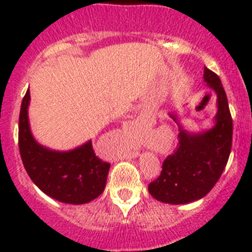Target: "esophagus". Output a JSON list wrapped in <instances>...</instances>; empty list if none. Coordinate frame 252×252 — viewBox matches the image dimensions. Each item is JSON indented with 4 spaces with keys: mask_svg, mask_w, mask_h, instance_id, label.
I'll return each instance as SVG.
<instances>
[{
    "mask_svg": "<svg viewBox=\"0 0 252 252\" xmlns=\"http://www.w3.org/2000/svg\"><path fill=\"white\" fill-rule=\"evenodd\" d=\"M137 155H139V153H137V151H135V153H132V158H133V157L136 158Z\"/></svg>",
    "mask_w": 252,
    "mask_h": 252,
    "instance_id": "obj_1",
    "label": "esophagus"
}]
</instances>
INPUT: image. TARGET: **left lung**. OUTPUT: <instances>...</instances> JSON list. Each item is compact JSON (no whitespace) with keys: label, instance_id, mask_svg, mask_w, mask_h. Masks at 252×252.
Returning a JSON list of instances; mask_svg holds the SVG:
<instances>
[{"label":"left lung","instance_id":"left-lung-1","mask_svg":"<svg viewBox=\"0 0 252 252\" xmlns=\"http://www.w3.org/2000/svg\"><path fill=\"white\" fill-rule=\"evenodd\" d=\"M204 82L217 94L215 127L189 133L179 126L177 149L162 161L161 173L149 184V193L162 203L186 204L201 199L215 187L232 146V117L221 79L204 66ZM178 124V119L171 115Z\"/></svg>","mask_w":252,"mask_h":252}]
</instances>
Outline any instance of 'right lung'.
Wrapping results in <instances>:
<instances>
[{
  "mask_svg": "<svg viewBox=\"0 0 252 252\" xmlns=\"http://www.w3.org/2000/svg\"><path fill=\"white\" fill-rule=\"evenodd\" d=\"M30 91L22 98L19 117V149L29 177L46 195L69 204L93 201L104 190L110 162L99 159L92 141L70 151L39 145L31 135L28 107Z\"/></svg>",
  "mask_w": 252,
  "mask_h": 252,
  "instance_id": "add662e5",
  "label": "right lung"
}]
</instances>
